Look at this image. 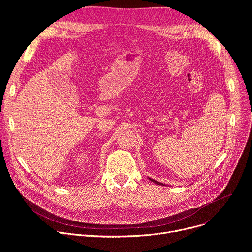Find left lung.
<instances>
[{"instance_id": "1", "label": "left lung", "mask_w": 252, "mask_h": 252, "mask_svg": "<svg viewBox=\"0 0 252 252\" xmlns=\"http://www.w3.org/2000/svg\"><path fill=\"white\" fill-rule=\"evenodd\" d=\"M150 178V177H149ZM150 181H152L153 183H155V184H157V185H159V186H164L163 184H161V183H159V182H157V181H155V179H153V178H150Z\"/></svg>"}]
</instances>
